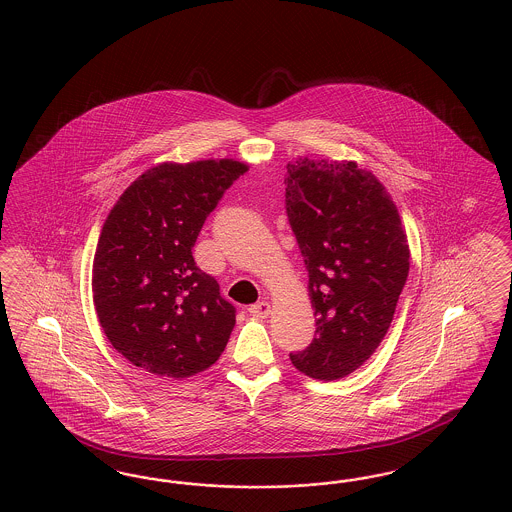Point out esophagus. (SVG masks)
Returning a JSON list of instances; mask_svg holds the SVG:
<instances>
[{"label":"esophagus","mask_w":512,"mask_h":512,"mask_svg":"<svg viewBox=\"0 0 512 512\" xmlns=\"http://www.w3.org/2000/svg\"><path fill=\"white\" fill-rule=\"evenodd\" d=\"M268 313H270V305H268L267 301H259V303L249 307V315H253V317L267 318Z\"/></svg>","instance_id":"1"}]
</instances>
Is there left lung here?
<instances>
[{
    "label": "left lung",
    "mask_w": 512,
    "mask_h": 512,
    "mask_svg": "<svg viewBox=\"0 0 512 512\" xmlns=\"http://www.w3.org/2000/svg\"><path fill=\"white\" fill-rule=\"evenodd\" d=\"M286 213L309 272L315 338L290 353L317 380H338L388 334L409 276V245L395 203L353 161L288 165Z\"/></svg>",
    "instance_id": "1"
}]
</instances>
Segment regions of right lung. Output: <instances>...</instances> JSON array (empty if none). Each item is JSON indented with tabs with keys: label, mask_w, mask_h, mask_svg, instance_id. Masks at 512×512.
<instances>
[{
	"label": "right lung",
	"mask_w": 512,
	"mask_h": 512,
	"mask_svg": "<svg viewBox=\"0 0 512 512\" xmlns=\"http://www.w3.org/2000/svg\"><path fill=\"white\" fill-rule=\"evenodd\" d=\"M247 165L163 163L134 180L99 236L92 292L111 345L142 370L188 378L217 363L236 324L219 282L195 265V240Z\"/></svg>",
	"instance_id": "right-lung-1"
}]
</instances>
